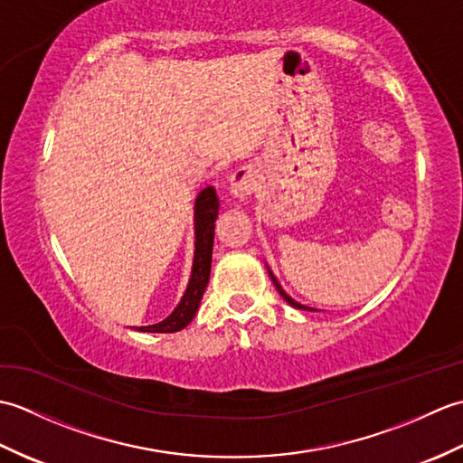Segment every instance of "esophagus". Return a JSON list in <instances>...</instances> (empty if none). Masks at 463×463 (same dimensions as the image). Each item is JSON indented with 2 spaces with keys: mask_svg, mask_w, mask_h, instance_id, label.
<instances>
[{
  "mask_svg": "<svg viewBox=\"0 0 463 463\" xmlns=\"http://www.w3.org/2000/svg\"><path fill=\"white\" fill-rule=\"evenodd\" d=\"M229 184L234 199L247 201L254 191V176L247 169H237L229 176Z\"/></svg>",
  "mask_w": 463,
  "mask_h": 463,
  "instance_id": "obj_1",
  "label": "esophagus"
}]
</instances>
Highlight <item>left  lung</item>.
Masks as SVG:
<instances>
[{"label": "left lung", "instance_id": "8db88e82", "mask_svg": "<svg viewBox=\"0 0 463 463\" xmlns=\"http://www.w3.org/2000/svg\"><path fill=\"white\" fill-rule=\"evenodd\" d=\"M269 277L272 279V282H274V287H277V290L280 292V297L284 298V300H287L288 304H290V307L292 308H298V310H308V312H312V310H317V308H310V307H304V304H300V302H297V300H294V298H290L288 297V294L287 292H284L282 290V287H280V282L277 280V277H274V274H272V270H269Z\"/></svg>", "mask_w": 463, "mask_h": 463}]
</instances>
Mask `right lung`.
<instances>
[{"mask_svg": "<svg viewBox=\"0 0 463 463\" xmlns=\"http://www.w3.org/2000/svg\"><path fill=\"white\" fill-rule=\"evenodd\" d=\"M219 216V199L213 186H206L194 199V257L191 279L186 284L181 302L165 320L151 324V326H139V332H179L194 318L203 294L206 290L211 277L213 260V242H214V221Z\"/></svg>", "mask_w": 463, "mask_h": 463, "instance_id": "1", "label": "right lung"}]
</instances>
